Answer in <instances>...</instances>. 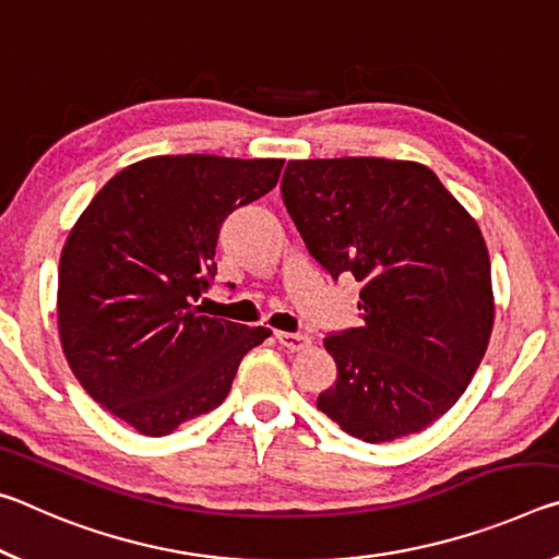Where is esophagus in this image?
Returning a JSON list of instances; mask_svg holds the SVG:
<instances>
[{"label": "esophagus", "mask_w": 559, "mask_h": 559, "mask_svg": "<svg viewBox=\"0 0 559 559\" xmlns=\"http://www.w3.org/2000/svg\"><path fill=\"white\" fill-rule=\"evenodd\" d=\"M277 340L287 352H305L307 346L312 344V340H309L307 334H292V332H277Z\"/></svg>", "instance_id": "esophagus-1"}]
</instances>
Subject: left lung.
I'll list each match as a JSON object with an SVG mask.
<instances>
[{"instance_id":"1","label":"left lung","mask_w":559,"mask_h":559,"mask_svg":"<svg viewBox=\"0 0 559 559\" xmlns=\"http://www.w3.org/2000/svg\"><path fill=\"white\" fill-rule=\"evenodd\" d=\"M282 200L307 250L361 282L364 324L329 334L336 383L317 408L366 443L424 431L468 389L496 299L483 233L414 160H289Z\"/></svg>"}]
</instances>
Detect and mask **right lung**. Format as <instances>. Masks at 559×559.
<instances>
[{
    "label": "right lung",
    "mask_w": 559,
    "mask_h": 559,
    "mask_svg": "<svg viewBox=\"0 0 559 559\" xmlns=\"http://www.w3.org/2000/svg\"><path fill=\"white\" fill-rule=\"evenodd\" d=\"M282 158L155 155L106 182L63 242L59 340L96 404L166 436L223 404L272 334L200 314L223 219L277 186Z\"/></svg>",
    "instance_id": "right-lung-1"
}]
</instances>
